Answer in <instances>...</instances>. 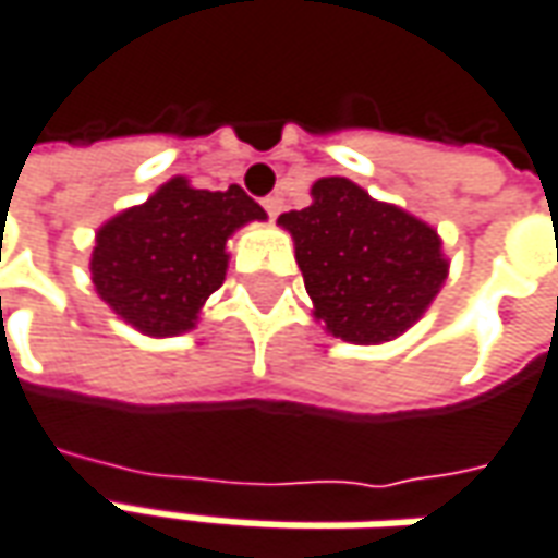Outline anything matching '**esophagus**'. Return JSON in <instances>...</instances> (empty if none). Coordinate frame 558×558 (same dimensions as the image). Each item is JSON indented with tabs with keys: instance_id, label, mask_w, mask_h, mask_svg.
<instances>
[{
	"instance_id": "34e87169",
	"label": "esophagus",
	"mask_w": 558,
	"mask_h": 558,
	"mask_svg": "<svg viewBox=\"0 0 558 558\" xmlns=\"http://www.w3.org/2000/svg\"><path fill=\"white\" fill-rule=\"evenodd\" d=\"M262 206H265V213H268L271 219H278V213L283 209V197H280V194H271V197L262 201Z\"/></svg>"
}]
</instances>
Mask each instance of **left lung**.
Returning a JSON list of instances; mask_svg holds the SVG:
<instances>
[{
    "label": "left lung",
    "mask_w": 558,
    "mask_h": 558,
    "mask_svg": "<svg viewBox=\"0 0 558 558\" xmlns=\"http://www.w3.org/2000/svg\"><path fill=\"white\" fill-rule=\"evenodd\" d=\"M296 243V262L315 317L327 333L376 345L411 330L448 280L433 225L395 203L374 201L342 175L317 179L305 209L278 219Z\"/></svg>",
    "instance_id": "8db88e82"
}]
</instances>
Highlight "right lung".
<instances>
[{"label":"right lung","mask_w":558,"mask_h":558,"mask_svg":"<svg viewBox=\"0 0 558 558\" xmlns=\"http://www.w3.org/2000/svg\"><path fill=\"white\" fill-rule=\"evenodd\" d=\"M265 219L238 184L201 191L175 175L98 228L92 283L113 315L145 337H179L197 327L206 299L225 280L228 238Z\"/></svg>","instance_id":"1"}]
</instances>
